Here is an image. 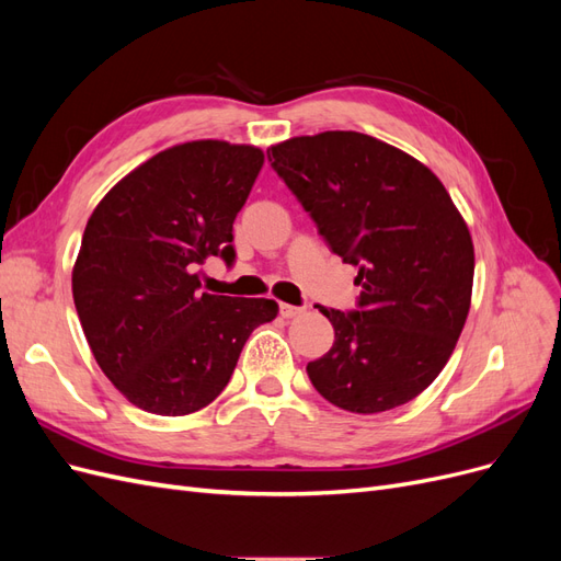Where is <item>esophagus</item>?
<instances>
[{
	"instance_id": "1",
	"label": "esophagus",
	"mask_w": 561,
	"mask_h": 561,
	"mask_svg": "<svg viewBox=\"0 0 561 561\" xmlns=\"http://www.w3.org/2000/svg\"><path fill=\"white\" fill-rule=\"evenodd\" d=\"M304 311V307H293V304H280V316L283 318H295V316H301Z\"/></svg>"
}]
</instances>
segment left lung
Returning a JSON list of instances; mask_svg holds the SVG:
<instances>
[{"label":"left lung","mask_w":561,"mask_h":561,"mask_svg":"<svg viewBox=\"0 0 561 561\" xmlns=\"http://www.w3.org/2000/svg\"><path fill=\"white\" fill-rule=\"evenodd\" d=\"M266 157L330 250L358 266V307H318L334 344L307 365L311 383L355 414L414 400L447 365L470 311L474 250L445 184L355 130L301 135Z\"/></svg>","instance_id":"8db88e82"}]
</instances>
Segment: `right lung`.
Returning a JSON list of instances; mask_svg holds the SVG:
<instances>
[{
  "mask_svg": "<svg viewBox=\"0 0 561 561\" xmlns=\"http://www.w3.org/2000/svg\"><path fill=\"white\" fill-rule=\"evenodd\" d=\"M262 149L196 140L159 151L98 203L72 271L83 334L128 402L159 416L210 404L274 299L201 293L196 266L233 264V219Z\"/></svg>",
  "mask_w": 561,
  "mask_h": 561,
  "instance_id": "right-lung-1",
  "label": "right lung"
}]
</instances>
